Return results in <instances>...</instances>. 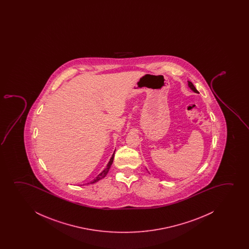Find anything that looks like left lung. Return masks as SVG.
Instances as JSON below:
<instances>
[{"label": "left lung", "instance_id": "left-lung-1", "mask_svg": "<svg viewBox=\"0 0 249 249\" xmlns=\"http://www.w3.org/2000/svg\"><path fill=\"white\" fill-rule=\"evenodd\" d=\"M188 85H189V87L191 88V90H193L195 92H198L197 90H196V89L195 88V86L193 85V83L191 82H188Z\"/></svg>", "mask_w": 249, "mask_h": 249}]
</instances>
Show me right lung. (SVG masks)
<instances>
[{
  "mask_svg": "<svg viewBox=\"0 0 249 249\" xmlns=\"http://www.w3.org/2000/svg\"><path fill=\"white\" fill-rule=\"evenodd\" d=\"M114 156H115V152H114V154L112 155V157L110 158L109 163L107 164V167H106V168H105V169L103 170L102 173H100V174H99V175H98V176L93 179V180L91 181L89 184H93V183H96V182H98V181L100 180V179H102V178L106 177V174H108L109 168H110V166H111V164H112L113 160H114Z\"/></svg>",
  "mask_w": 249,
  "mask_h": 249,
  "instance_id": "add662e5",
  "label": "right lung"
}]
</instances>
